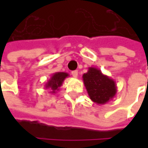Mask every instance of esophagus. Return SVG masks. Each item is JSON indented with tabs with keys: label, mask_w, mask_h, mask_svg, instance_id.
<instances>
[{
	"label": "esophagus",
	"mask_w": 148,
	"mask_h": 148,
	"mask_svg": "<svg viewBox=\"0 0 148 148\" xmlns=\"http://www.w3.org/2000/svg\"><path fill=\"white\" fill-rule=\"evenodd\" d=\"M71 75L73 77H78V71H71Z\"/></svg>",
	"instance_id": "esophagus-1"
}]
</instances>
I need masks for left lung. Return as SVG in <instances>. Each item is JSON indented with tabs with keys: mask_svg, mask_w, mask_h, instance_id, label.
Here are the masks:
<instances>
[{
	"mask_svg": "<svg viewBox=\"0 0 148 148\" xmlns=\"http://www.w3.org/2000/svg\"><path fill=\"white\" fill-rule=\"evenodd\" d=\"M82 78L90 99L97 105H105L115 96V82L104 75L99 69L89 67L87 72L83 74Z\"/></svg>",
	"mask_w": 148,
	"mask_h": 148,
	"instance_id": "left-lung-1",
	"label": "left lung"
}]
</instances>
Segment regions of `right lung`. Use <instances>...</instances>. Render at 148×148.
Wrapping results in <instances>:
<instances>
[{
  "label": "right lung",
  "instance_id": "add662e5",
  "mask_svg": "<svg viewBox=\"0 0 148 148\" xmlns=\"http://www.w3.org/2000/svg\"><path fill=\"white\" fill-rule=\"evenodd\" d=\"M67 77H69V74L66 72H55L52 75V77H50L44 86L46 89H49L51 90L50 93H57V91L59 90L64 80Z\"/></svg>",
  "mask_w": 148,
  "mask_h": 148
}]
</instances>
